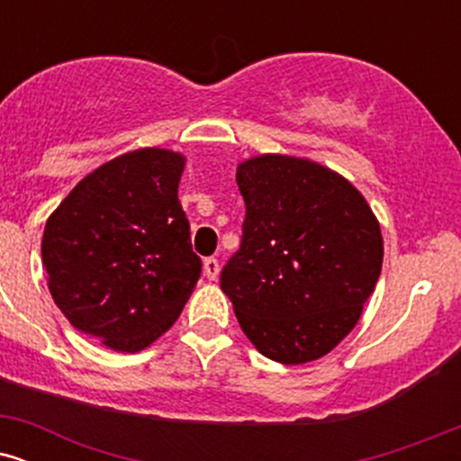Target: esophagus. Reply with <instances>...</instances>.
I'll return each mask as SVG.
<instances>
[{
  "label": "esophagus",
  "instance_id": "obj_1",
  "mask_svg": "<svg viewBox=\"0 0 461 461\" xmlns=\"http://www.w3.org/2000/svg\"><path fill=\"white\" fill-rule=\"evenodd\" d=\"M203 273L208 279L219 277V260L216 258H205L203 260Z\"/></svg>",
  "mask_w": 461,
  "mask_h": 461
}]
</instances>
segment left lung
I'll list each match as a JSON object with an SVG mask.
<instances>
[{
  "mask_svg": "<svg viewBox=\"0 0 461 461\" xmlns=\"http://www.w3.org/2000/svg\"><path fill=\"white\" fill-rule=\"evenodd\" d=\"M236 182L247 212L221 288L242 331L279 364L327 356L357 325L382 273L373 210L345 177L303 158H251Z\"/></svg>",
  "mask_w": 461,
  "mask_h": 461,
  "instance_id": "8db88e82",
  "label": "left lung"
}]
</instances>
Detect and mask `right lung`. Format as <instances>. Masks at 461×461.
Instances as JSON below:
<instances>
[{"instance_id":"add662e5","label":"right lung","mask_w":461,"mask_h":461,"mask_svg":"<svg viewBox=\"0 0 461 461\" xmlns=\"http://www.w3.org/2000/svg\"><path fill=\"white\" fill-rule=\"evenodd\" d=\"M186 158L147 147L95 168L47 219L43 267L76 330L114 351L160 338L193 293L201 258L177 199Z\"/></svg>"}]
</instances>
